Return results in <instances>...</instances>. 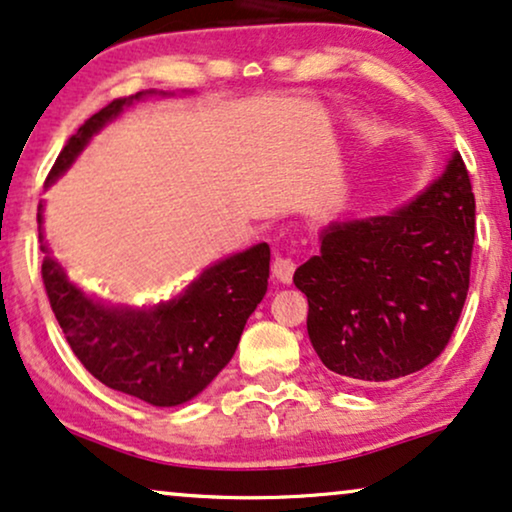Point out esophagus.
I'll return each mask as SVG.
<instances>
[{"instance_id":"esophagus-1","label":"esophagus","mask_w":512,"mask_h":512,"mask_svg":"<svg viewBox=\"0 0 512 512\" xmlns=\"http://www.w3.org/2000/svg\"><path fill=\"white\" fill-rule=\"evenodd\" d=\"M271 271H274V276L281 283H290L295 274V262L290 257H276L274 264H271Z\"/></svg>"}]
</instances>
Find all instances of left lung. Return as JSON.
Segmentation results:
<instances>
[{"mask_svg":"<svg viewBox=\"0 0 512 512\" xmlns=\"http://www.w3.org/2000/svg\"><path fill=\"white\" fill-rule=\"evenodd\" d=\"M475 193L461 153L404 208L335 222L297 267L307 333L323 366L352 383H387L449 345L470 288Z\"/></svg>","mask_w":512,"mask_h":512,"instance_id":"8db88e82","label":"left lung"}]
</instances>
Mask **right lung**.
I'll return each instance as SVG.
<instances>
[{"label":"right lung","mask_w":512,"mask_h":512,"mask_svg":"<svg viewBox=\"0 0 512 512\" xmlns=\"http://www.w3.org/2000/svg\"><path fill=\"white\" fill-rule=\"evenodd\" d=\"M144 92L115 99L77 129L51 167L61 177L99 129ZM42 226V203L37 212ZM42 241V234H40ZM42 281L58 326L82 366L115 392L151 406H177L203 392L234 357L245 321L269 286V245L212 264L184 293L158 307H111L68 281L42 245Z\"/></svg>","instance_id":"right-lung-1"}]
</instances>
